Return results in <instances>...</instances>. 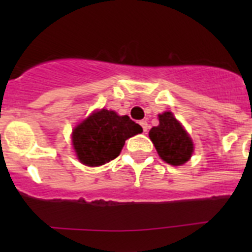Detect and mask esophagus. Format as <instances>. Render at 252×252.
<instances>
[{"label": "esophagus", "mask_w": 252, "mask_h": 252, "mask_svg": "<svg viewBox=\"0 0 252 252\" xmlns=\"http://www.w3.org/2000/svg\"><path fill=\"white\" fill-rule=\"evenodd\" d=\"M140 126H141V127H142L144 132H146V131H148L149 125H148V122H146V121H140Z\"/></svg>", "instance_id": "1"}]
</instances>
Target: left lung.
I'll use <instances>...</instances> for the list:
<instances>
[{
  "label": "left lung",
  "instance_id": "1",
  "mask_svg": "<svg viewBox=\"0 0 252 252\" xmlns=\"http://www.w3.org/2000/svg\"><path fill=\"white\" fill-rule=\"evenodd\" d=\"M159 157L170 165H182L193 153V142L171 112L159 115V126L149 132Z\"/></svg>",
  "mask_w": 252,
  "mask_h": 252
}]
</instances>
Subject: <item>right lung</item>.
I'll return each instance as SVG.
<instances>
[{
    "instance_id": "right-lung-1",
    "label": "right lung",
    "mask_w": 252,
    "mask_h": 252,
    "mask_svg": "<svg viewBox=\"0 0 252 252\" xmlns=\"http://www.w3.org/2000/svg\"><path fill=\"white\" fill-rule=\"evenodd\" d=\"M142 132L128 116L101 110L79 124L73 131V146L84 165L98 166L116 159L128 137Z\"/></svg>"
}]
</instances>
